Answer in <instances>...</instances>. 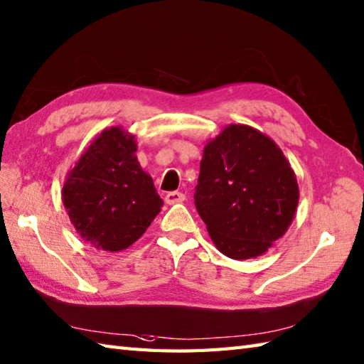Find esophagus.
<instances>
[{
	"instance_id": "esophagus-1",
	"label": "esophagus",
	"mask_w": 364,
	"mask_h": 364,
	"mask_svg": "<svg viewBox=\"0 0 364 364\" xmlns=\"http://www.w3.org/2000/svg\"><path fill=\"white\" fill-rule=\"evenodd\" d=\"M183 200H185V195L181 193V191H169V193H166V196H164L166 204H177V203H182Z\"/></svg>"
}]
</instances>
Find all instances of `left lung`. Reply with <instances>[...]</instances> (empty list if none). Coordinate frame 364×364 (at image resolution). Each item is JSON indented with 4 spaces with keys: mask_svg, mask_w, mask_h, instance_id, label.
<instances>
[{
    "mask_svg": "<svg viewBox=\"0 0 364 364\" xmlns=\"http://www.w3.org/2000/svg\"><path fill=\"white\" fill-rule=\"evenodd\" d=\"M299 200L290 163L252 127L230 125L204 149L195 205L217 249L255 258L285 235Z\"/></svg>",
    "mask_w": 364,
    "mask_h": 364,
    "instance_id": "8db88e82",
    "label": "left lung"
}]
</instances>
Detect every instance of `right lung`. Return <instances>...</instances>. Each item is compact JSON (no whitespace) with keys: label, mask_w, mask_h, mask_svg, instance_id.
I'll return each mask as SVG.
<instances>
[{"label":"right lung","mask_w":364,"mask_h":364,"mask_svg":"<svg viewBox=\"0 0 364 364\" xmlns=\"http://www.w3.org/2000/svg\"><path fill=\"white\" fill-rule=\"evenodd\" d=\"M134 136L105 129L68 174L63 204L88 244L120 252L146 232L163 200L136 159Z\"/></svg>","instance_id":"1"}]
</instances>
